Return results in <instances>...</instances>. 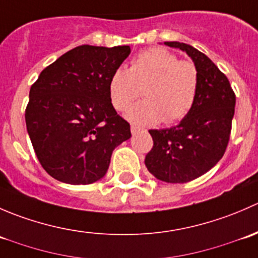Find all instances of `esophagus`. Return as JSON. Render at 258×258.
Instances as JSON below:
<instances>
[{
	"label": "esophagus",
	"instance_id": "obj_1",
	"mask_svg": "<svg viewBox=\"0 0 258 258\" xmlns=\"http://www.w3.org/2000/svg\"><path fill=\"white\" fill-rule=\"evenodd\" d=\"M140 131H141V128H140V127H137V126H135V124H132V126H131V132H132V135L139 134Z\"/></svg>",
	"mask_w": 258,
	"mask_h": 258
}]
</instances>
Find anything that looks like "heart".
<instances>
[{"mask_svg": "<svg viewBox=\"0 0 258 258\" xmlns=\"http://www.w3.org/2000/svg\"><path fill=\"white\" fill-rule=\"evenodd\" d=\"M136 124L151 126L163 119L173 123L188 114L199 90V71L194 62L178 59L162 47L147 48L132 58L130 69L118 67L108 80V98L116 111H126Z\"/></svg>", "mask_w": 258, "mask_h": 258, "instance_id": "heart-1", "label": "heart"}]
</instances>
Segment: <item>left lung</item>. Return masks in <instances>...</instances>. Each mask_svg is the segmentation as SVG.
Masks as SVG:
<instances>
[{"instance_id": "obj_1", "label": "left lung", "mask_w": 258, "mask_h": 258, "mask_svg": "<svg viewBox=\"0 0 258 258\" xmlns=\"http://www.w3.org/2000/svg\"><path fill=\"white\" fill-rule=\"evenodd\" d=\"M186 52L199 71L194 107L175 127L150 130L153 147L145 165L157 179L184 183L205 175L225 155L236 96L225 74L205 53L181 42H165Z\"/></svg>"}]
</instances>
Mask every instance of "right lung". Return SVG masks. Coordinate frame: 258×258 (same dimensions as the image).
I'll return each instance as SVG.
<instances>
[{"instance_id": "obj_1", "label": "right lung", "mask_w": 258, "mask_h": 258, "mask_svg": "<svg viewBox=\"0 0 258 258\" xmlns=\"http://www.w3.org/2000/svg\"><path fill=\"white\" fill-rule=\"evenodd\" d=\"M130 46L82 45L46 67L31 86L26 126L38 161L57 181L90 184L106 175L130 123L108 98V80Z\"/></svg>"}]
</instances>
